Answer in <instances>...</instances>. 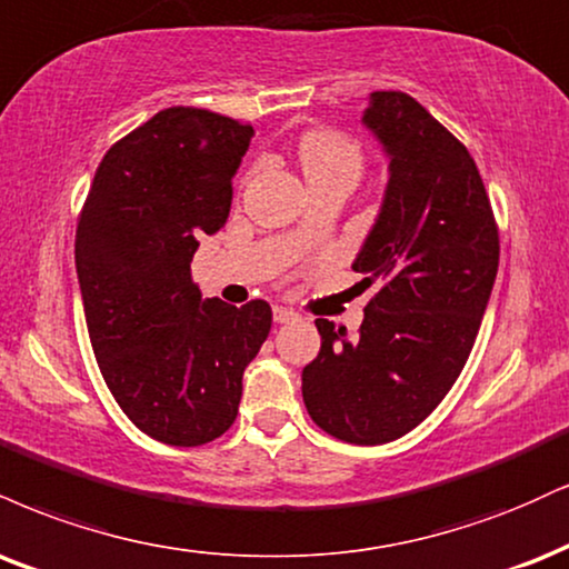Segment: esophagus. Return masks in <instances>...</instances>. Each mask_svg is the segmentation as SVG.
I'll list each match as a JSON object with an SVG mask.
<instances>
[{
  "instance_id": "esophagus-1",
  "label": "esophagus",
  "mask_w": 569,
  "mask_h": 569,
  "mask_svg": "<svg viewBox=\"0 0 569 569\" xmlns=\"http://www.w3.org/2000/svg\"><path fill=\"white\" fill-rule=\"evenodd\" d=\"M272 318H276V323H293L299 315L289 310V307H272Z\"/></svg>"
}]
</instances>
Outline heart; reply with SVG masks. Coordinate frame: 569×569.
<instances>
[{
  "label": "heart",
  "mask_w": 569,
  "mask_h": 569,
  "mask_svg": "<svg viewBox=\"0 0 569 569\" xmlns=\"http://www.w3.org/2000/svg\"><path fill=\"white\" fill-rule=\"evenodd\" d=\"M299 161L307 180L326 174H350L358 180L362 172V148L355 137L331 127H318L299 140Z\"/></svg>",
  "instance_id": "b5f03b06"
}]
</instances>
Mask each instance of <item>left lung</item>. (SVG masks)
Masks as SVG:
<instances>
[{
	"mask_svg": "<svg viewBox=\"0 0 569 569\" xmlns=\"http://www.w3.org/2000/svg\"><path fill=\"white\" fill-rule=\"evenodd\" d=\"M362 124L389 156L385 203L352 270L376 286L358 337L318 318L307 413L352 445L419 427L467 366L498 272V224L463 142L406 92H373Z\"/></svg>",
	"mask_w": 569,
	"mask_h": 569,
	"instance_id": "obj_1",
	"label": "left lung"
}]
</instances>
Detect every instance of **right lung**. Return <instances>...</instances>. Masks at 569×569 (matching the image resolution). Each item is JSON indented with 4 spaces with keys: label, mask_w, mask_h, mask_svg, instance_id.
Returning <instances> with one entry per match:
<instances>
[{
    "label": "right lung",
    "mask_w": 569,
    "mask_h": 569,
    "mask_svg": "<svg viewBox=\"0 0 569 569\" xmlns=\"http://www.w3.org/2000/svg\"><path fill=\"white\" fill-rule=\"evenodd\" d=\"M251 137L214 111L163 108L102 156L79 214V289L102 379L140 432L177 448L232 427L272 326L264 299L203 302L190 276L198 238L228 222Z\"/></svg>",
    "instance_id": "add662e5"
}]
</instances>
